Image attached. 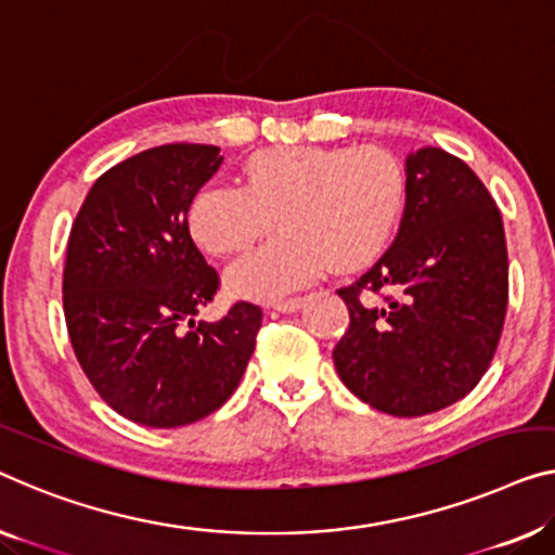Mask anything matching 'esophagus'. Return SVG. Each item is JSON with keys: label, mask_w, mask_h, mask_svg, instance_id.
I'll return each mask as SVG.
<instances>
[{"label": "esophagus", "mask_w": 555, "mask_h": 555, "mask_svg": "<svg viewBox=\"0 0 555 555\" xmlns=\"http://www.w3.org/2000/svg\"><path fill=\"white\" fill-rule=\"evenodd\" d=\"M301 306H304V299H301V296H292V299L274 301V304H271V309H276V311H281V313H288V311L301 309Z\"/></svg>", "instance_id": "obj_1"}]
</instances>
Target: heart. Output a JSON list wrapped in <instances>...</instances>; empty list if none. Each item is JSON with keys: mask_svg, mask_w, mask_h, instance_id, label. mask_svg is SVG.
I'll return each instance as SVG.
<instances>
[{"mask_svg": "<svg viewBox=\"0 0 555 555\" xmlns=\"http://www.w3.org/2000/svg\"><path fill=\"white\" fill-rule=\"evenodd\" d=\"M242 184H206L186 209L189 234L211 256H236L281 234L229 269L244 299H279L336 271H357L382 254L406 209L409 177L391 149L271 146L242 167Z\"/></svg>", "mask_w": 555, "mask_h": 555, "instance_id": "1", "label": "heart"}]
</instances>
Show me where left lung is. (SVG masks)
Wrapping results in <instances>:
<instances>
[{"label":"left lung","mask_w":555,"mask_h":555,"mask_svg":"<svg viewBox=\"0 0 555 555\" xmlns=\"http://www.w3.org/2000/svg\"><path fill=\"white\" fill-rule=\"evenodd\" d=\"M409 196L393 244L338 288L349 328L334 366L351 393L391 416H424L474 391L508 309V251L489 189L438 146L406 159Z\"/></svg>","instance_id":"1"}]
</instances>
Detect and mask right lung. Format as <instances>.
<instances>
[{
  "label": "right lung",
  "mask_w": 555,
  "mask_h": 555,
  "mask_svg": "<svg viewBox=\"0 0 555 555\" xmlns=\"http://www.w3.org/2000/svg\"><path fill=\"white\" fill-rule=\"evenodd\" d=\"M221 162L209 144L129 156L94 181L69 231L62 299L72 349L106 406L134 424L209 416L254 353L256 304L194 324L221 281L189 234L186 209Z\"/></svg>",
  "instance_id": "right-lung-1"
}]
</instances>
